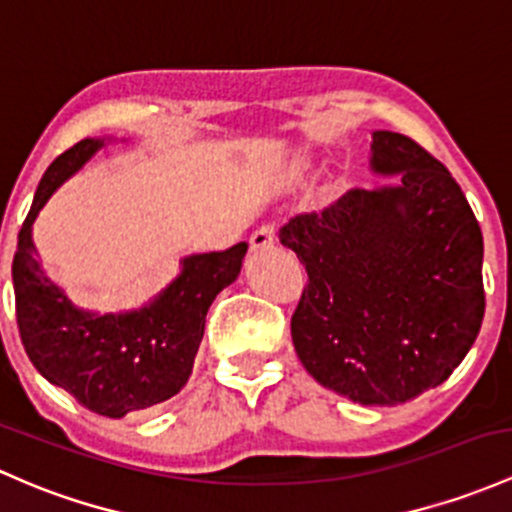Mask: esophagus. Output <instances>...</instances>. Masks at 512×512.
<instances>
[{
  "mask_svg": "<svg viewBox=\"0 0 512 512\" xmlns=\"http://www.w3.org/2000/svg\"><path fill=\"white\" fill-rule=\"evenodd\" d=\"M276 244V234H273L271 227H263L258 232L251 234L249 246H251V254H266V251L273 249Z\"/></svg>",
  "mask_w": 512,
  "mask_h": 512,
  "instance_id": "esophagus-1",
  "label": "esophagus"
}]
</instances>
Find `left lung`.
I'll use <instances>...</instances> for the list:
<instances>
[{
  "mask_svg": "<svg viewBox=\"0 0 512 512\" xmlns=\"http://www.w3.org/2000/svg\"><path fill=\"white\" fill-rule=\"evenodd\" d=\"M371 173L322 214H298L280 244L305 263L290 332L317 383L361 405L437 388L483 322V236L447 168L395 131L371 134Z\"/></svg>",
  "mask_w": 512,
  "mask_h": 512,
  "instance_id": "8db88e82",
  "label": "left lung"
}]
</instances>
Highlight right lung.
Instances as JSON below:
<instances>
[{"label":"right lung","mask_w":512,"mask_h":512,"mask_svg":"<svg viewBox=\"0 0 512 512\" xmlns=\"http://www.w3.org/2000/svg\"><path fill=\"white\" fill-rule=\"evenodd\" d=\"M112 136L85 139L58 156L38 183L12 263L16 324L36 371L104 417L129 415L173 398L188 383L212 300L241 273L246 244L192 254L141 307L95 312L75 305L36 258L34 222L51 195L85 168Z\"/></svg>","instance_id":"add662e5"}]
</instances>
